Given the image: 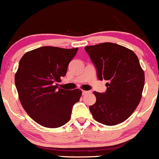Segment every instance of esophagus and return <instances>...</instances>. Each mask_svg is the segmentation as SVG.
<instances>
[{
	"instance_id": "34e87169",
	"label": "esophagus",
	"mask_w": 159,
	"mask_h": 159,
	"mask_svg": "<svg viewBox=\"0 0 159 159\" xmlns=\"http://www.w3.org/2000/svg\"><path fill=\"white\" fill-rule=\"evenodd\" d=\"M87 93H89V91H86V90H82V94L83 95H85V94H86Z\"/></svg>"
}]
</instances>
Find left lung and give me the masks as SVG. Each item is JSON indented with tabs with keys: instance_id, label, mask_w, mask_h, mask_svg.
<instances>
[{
	"instance_id": "1",
	"label": "left lung",
	"mask_w": 159,
	"mask_h": 159,
	"mask_svg": "<svg viewBox=\"0 0 159 159\" xmlns=\"http://www.w3.org/2000/svg\"><path fill=\"white\" fill-rule=\"evenodd\" d=\"M100 80H107L105 93L94 91L97 101L89 111L97 121L107 125L126 120L139 104L144 73L138 56L122 45L104 42L85 47Z\"/></svg>"
}]
</instances>
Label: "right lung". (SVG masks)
I'll return each instance as SVG.
<instances>
[{
  "label": "right lung",
  "mask_w": 159,
  "mask_h": 159,
  "mask_svg": "<svg viewBox=\"0 0 159 159\" xmlns=\"http://www.w3.org/2000/svg\"><path fill=\"white\" fill-rule=\"evenodd\" d=\"M78 48L43 46L26 52L15 76L20 102L31 119L42 126L56 128L71 118L73 106L82 95L80 89L59 87Z\"/></svg>",
  "instance_id": "obj_1"
}]
</instances>
